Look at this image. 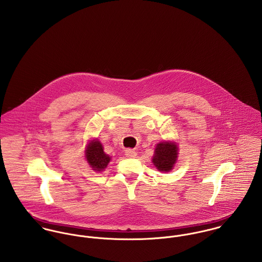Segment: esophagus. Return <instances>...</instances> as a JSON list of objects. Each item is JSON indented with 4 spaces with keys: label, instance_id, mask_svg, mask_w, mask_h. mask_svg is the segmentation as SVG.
Masks as SVG:
<instances>
[{
    "label": "esophagus",
    "instance_id": "esophagus-1",
    "mask_svg": "<svg viewBox=\"0 0 262 262\" xmlns=\"http://www.w3.org/2000/svg\"><path fill=\"white\" fill-rule=\"evenodd\" d=\"M125 155H126L127 157H129V158H134V157H136L137 153H136V151H134V150L127 149L125 150Z\"/></svg>",
    "mask_w": 262,
    "mask_h": 262
}]
</instances>
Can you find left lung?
Wrapping results in <instances>:
<instances>
[{
  "instance_id": "8db88e82",
  "label": "left lung",
  "mask_w": 262,
  "mask_h": 262,
  "mask_svg": "<svg viewBox=\"0 0 262 262\" xmlns=\"http://www.w3.org/2000/svg\"><path fill=\"white\" fill-rule=\"evenodd\" d=\"M178 154L179 148L174 142L163 141L156 145L152 162L159 171L168 172L173 168Z\"/></svg>"
}]
</instances>
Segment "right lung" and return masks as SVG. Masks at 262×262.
Returning <instances> with one entry per match:
<instances>
[{"label": "right lung", "mask_w": 262, "mask_h": 262, "mask_svg": "<svg viewBox=\"0 0 262 262\" xmlns=\"http://www.w3.org/2000/svg\"><path fill=\"white\" fill-rule=\"evenodd\" d=\"M85 158L91 167L96 171H103L111 160V157L104 152L102 143L99 140H92L85 150Z\"/></svg>", "instance_id": "right-lung-1"}]
</instances>
